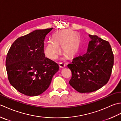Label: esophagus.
Listing matches in <instances>:
<instances>
[{"label": "esophagus", "instance_id": "1", "mask_svg": "<svg viewBox=\"0 0 121 121\" xmlns=\"http://www.w3.org/2000/svg\"><path fill=\"white\" fill-rule=\"evenodd\" d=\"M59 65L60 68H65V64L63 62H60L59 63Z\"/></svg>", "mask_w": 121, "mask_h": 121}]
</instances>
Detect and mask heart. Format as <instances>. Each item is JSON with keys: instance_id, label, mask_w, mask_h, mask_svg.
I'll return each mask as SVG.
<instances>
[{"instance_id": "b5f03b06", "label": "heart", "mask_w": 121, "mask_h": 121, "mask_svg": "<svg viewBox=\"0 0 121 121\" xmlns=\"http://www.w3.org/2000/svg\"><path fill=\"white\" fill-rule=\"evenodd\" d=\"M53 40L48 42L45 49L46 55L52 60L57 59L60 52V45L64 52L72 56L78 51L80 45L78 35L70 30L56 33L53 36Z\"/></svg>"}]
</instances>
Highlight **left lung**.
Returning <instances> with one entry per match:
<instances>
[{
  "label": "left lung",
  "mask_w": 121,
  "mask_h": 121,
  "mask_svg": "<svg viewBox=\"0 0 121 121\" xmlns=\"http://www.w3.org/2000/svg\"><path fill=\"white\" fill-rule=\"evenodd\" d=\"M91 40L86 53L74 58L68 67L72 72L70 85L81 93L96 91L105 85L111 76L114 55L109 43L97 35Z\"/></svg>",
  "instance_id": "obj_1"
}]
</instances>
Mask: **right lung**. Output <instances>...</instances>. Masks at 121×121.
<instances>
[{
  "label": "right lung",
  "instance_id": "right-lung-1",
  "mask_svg": "<svg viewBox=\"0 0 121 121\" xmlns=\"http://www.w3.org/2000/svg\"><path fill=\"white\" fill-rule=\"evenodd\" d=\"M52 29L35 30L18 38L8 52V80L15 89L26 96L42 94L59 70L58 64L45 57L43 52L45 37Z\"/></svg>",
  "mask_w": 121,
  "mask_h": 121
}]
</instances>
